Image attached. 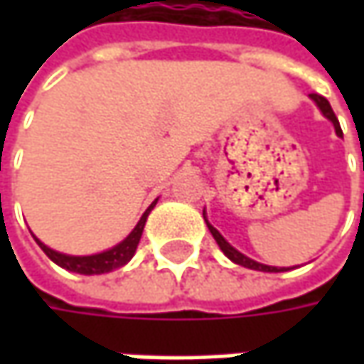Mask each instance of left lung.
<instances>
[{
    "instance_id": "1",
    "label": "left lung",
    "mask_w": 364,
    "mask_h": 364,
    "mask_svg": "<svg viewBox=\"0 0 364 364\" xmlns=\"http://www.w3.org/2000/svg\"><path fill=\"white\" fill-rule=\"evenodd\" d=\"M310 99L314 101L316 107L322 111V115L326 117L328 121H332V125H334V132H336V135L338 137H343V129H341V123H338V119H336V115H334V111H332V107H330V103L322 97V95H316V92H312L310 95ZM203 217H204V223H206V227H208V231H210V235L215 237V241H217V245L220 247V251L227 255V257L231 259L232 263H237V265H243V267H247V269H255V272H265V273H279V272H287L286 267H273V265H263V263H259V261H253V259H249L247 255H243L241 251H237L235 247H232L220 232L208 223V218H206V210H203Z\"/></svg>"
}]
</instances>
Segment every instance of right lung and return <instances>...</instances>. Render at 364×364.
Returning a JSON list of instances; mask_svg holds the SVG:
<instances>
[{
    "mask_svg": "<svg viewBox=\"0 0 364 364\" xmlns=\"http://www.w3.org/2000/svg\"><path fill=\"white\" fill-rule=\"evenodd\" d=\"M158 200L147 206V210L141 215L139 223L133 227V231L121 241L115 247L107 249V251H101V253H95V255H66V253H58L54 249H50L48 245H44L34 232L32 237L36 239V243L40 245V249L48 255L56 265H60L63 269H68L73 273H80V275H101V273H109L113 269H119L123 265H127L132 257L135 255V249L139 245V239H141V232H144V227H146V220L151 213V208L156 206Z\"/></svg>",
    "mask_w": 364,
    "mask_h": 364,
    "instance_id": "obj_1",
    "label": "right lung"
}]
</instances>
